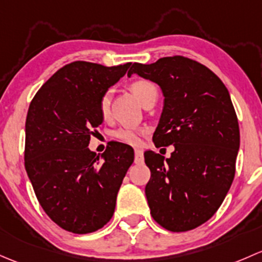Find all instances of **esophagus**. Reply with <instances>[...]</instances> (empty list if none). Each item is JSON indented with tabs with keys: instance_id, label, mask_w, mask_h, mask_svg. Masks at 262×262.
I'll return each mask as SVG.
<instances>
[{
	"instance_id": "obj_1",
	"label": "esophagus",
	"mask_w": 262,
	"mask_h": 262,
	"mask_svg": "<svg viewBox=\"0 0 262 262\" xmlns=\"http://www.w3.org/2000/svg\"><path fill=\"white\" fill-rule=\"evenodd\" d=\"M135 163L136 164L144 163V151L141 149H135Z\"/></svg>"
}]
</instances>
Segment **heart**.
<instances>
[{"label":"heart","mask_w":262,"mask_h":262,"mask_svg":"<svg viewBox=\"0 0 262 262\" xmlns=\"http://www.w3.org/2000/svg\"><path fill=\"white\" fill-rule=\"evenodd\" d=\"M131 91L134 92L135 96L139 98L141 103H144L145 99L149 98L150 96L156 94L158 96V90L155 85L149 80H136L131 84ZM110 106H111V91H107L103 93V96L99 99V111L103 117H107L110 115ZM115 139L122 144L127 145H140L141 142L142 131L132 127H121L113 134Z\"/></svg>","instance_id":"b5f03b06"}]
</instances>
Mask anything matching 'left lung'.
<instances>
[{
    "instance_id": "left-lung-1",
    "label": "left lung",
    "mask_w": 262,
    "mask_h": 262,
    "mask_svg": "<svg viewBox=\"0 0 262 262\" xmlns=\"http://www.w3.org/2000/svg\"><path fill=\"white\" fill-rule=\"evenodd\" d=\"M134 73L163 92L154 144L174 145L168 159L144 154L151 215L171 232L190 231L217 212L233 182L239 128L230 93L211 69L180 55L134 63L127 75Z\"/></svg>"
}]
</instances>
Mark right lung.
I'll use <instances>...</instances> for the list:
<instances>
[{
	"label": "right lung",
	"mask_w": 262,
	"mask_h": 262,
	"mask_svg": "<svg viewBox=\"0 0 262 262\" xmlns=\"http://www.w3.org/2000/svg\"><path fill=\"white\" fill-rule=\"evenodd\" d=\"M131 63L73 61L32 98L25 123V169L45 213L63 230L91 233L112 218L134 149L111 142L102 156L88 149L103 122L99 99Z\"/></svg>",
	"instance_id": "obj_1"
}]
</instances>
